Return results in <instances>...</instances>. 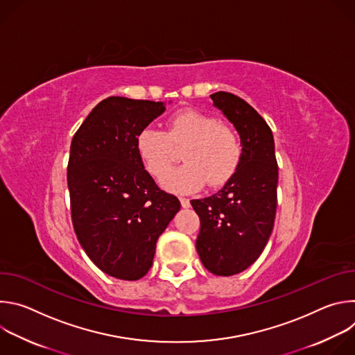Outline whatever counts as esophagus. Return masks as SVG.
<instances>
[{
	"label": "esophagus",
	"instance_id": "obj_1",
	"mask_svg": "<svg viewBox=\"0 0 355 355\" xmlns=\"http://www.w3.org/2000/svg\"><path fill=\"white\" fill-rule=\"evenodd\" d=\"M180 202H181V207L184 208V209H187V208H189V199H187V198H180Z\"/></svg>",
	"mask_w": 355,
	"mask_h": 355
}]
</instances>
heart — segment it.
<instances>
[{
  "mask_svg": "<svg viewBox=\"0 0 355 355\" xmlns=\"http://www.w3.org/2000/svg\"><path fill=\"white\" fill-rule=\"evenodd\" d=\"M173 145L186 147V162L168 173ZM136 151L150 174L160 177L162 187L174 193H189L208 182L209 187L226 184L236 173L241 146L234 130L216 118L193 110L174 114L167 121V130L147 126L136 136Z\"/></svg>",
  "mask_w": 355,
  "mask_h": 355,
  "instance_id": "obj_1",
  "label": "heart"
}]
</instances>
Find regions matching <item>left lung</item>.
Here are the masks:
<instances>
[{"label": "left lung", "instance_id": "obj_1", "mask_svg": "<svg viewBox=\"0 0 355 355\" xmlns=\"http://www.w3.org/2000/svg\"><path fill=\"white\" fill-rule=\"evenodd\" d=\"M211 99L237 130L241 159L222 189L192 199L191 205L200 219L196 251L202 264L215 275L230 277L254 263L271 236L278 166L272 132L254 108L225 91Z\"/></svg>", "mask_w": 355, "mask_h": 355}]
</instances>
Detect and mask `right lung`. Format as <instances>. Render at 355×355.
<instances>
[{
	"mask_svg": "<svg viewBox=\"0 0 355 355\" xmlns=\"http://www.w3.org/2000/svg\"><path fill=\"white\" fill-rule=\"evenodd\" d=\"M164 111V103L110 96L71 140L67 184L74 232L89 260L118 279L147 274L159 237L181 208L136 151L137 133Z\"/></svg>",
	"mask_w": 355,
	"mask_h": 355,
	"instance_id": "1",
	"label": "right lung"
}]
</instances>
